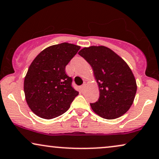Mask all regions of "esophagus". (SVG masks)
Masks as SVG:
<instances>
[{"instance_id": "esophagus-1", "label": "esophagus", "mask_w": 159, "mask_h": 159, "mask_svg": "<svg viewBox=\"0 0 159 159\" xmlns=\"http://www.w3.org/2000/svg\"><path fill=\"white\" fill-rule=\"evenodd\" d=\"M85 87H86V84L84 83V84H82V85L81 86V91L83 92L84 90V89H85Z\"/></svg>"}]
</instances>
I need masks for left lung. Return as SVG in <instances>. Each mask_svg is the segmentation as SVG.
<instances>
[{
    "mask_svg": "<svg viewBox=\"0 0 159 159\" xmlns=\"http://www.w3.org/2000/svg\"><path fill=\"white\" fill-rule=\"evenodd\" d=\"M78 54L91 65L99 86V99L90 103L92 110L107 120L123 115L133 104L137 89L126 62L104 46L84 48Z\"/></svg>",
    "mask_w": 159,
    "mask_h": 159,
    "instance_id": "obj_1",
    "label": "left lung"
}]
</instances>
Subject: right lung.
<instances>
[{
    "instance_id": "right-lung-1",
    "label": "right lung",
    "mask_w": 159,
    "mask_h": 159,
    "mask_svg": "<svg viewBox=\"0 0 159 159\" xmlns=\"http://www.w3.org/2000/svg\"><path fill=\"white\" fill-rule=\"evenodd\" d=\"M81 47L64 43L50 46L32 61L24 80L25 100L32 111L53 119L69 109L78 94L65 67Z\"/></svg>"
}]
</instances>
